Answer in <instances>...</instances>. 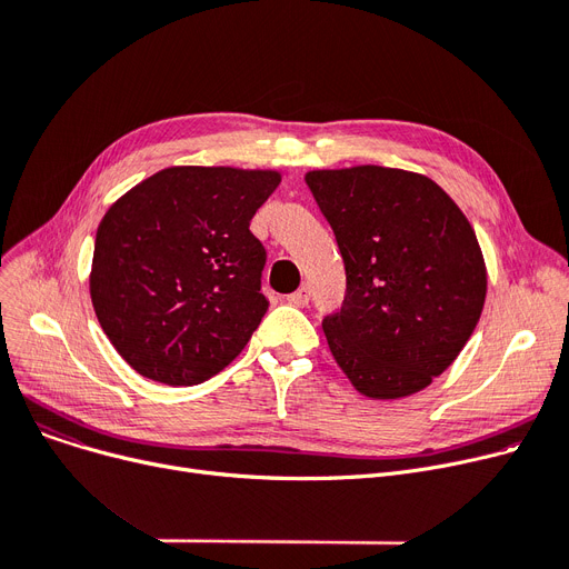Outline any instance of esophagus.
<instances>
[{"label": "esophagus", "mask_w": 569, "mask_h": 569, "mask_svg": "<svg viewBox=\"0 0 569 569\" xmlns=\"http://www.w3.org/2000/svg\"><path fill=\"white\" fill-rule=\"evenodd\" d=\"M309 300H311V290H309L307 286H302L297 292L288 295V302H290L292 307H300V309H305V307L309 305Z\"/></svg>", "instance_id": "esophagus-1"}]
</instances>
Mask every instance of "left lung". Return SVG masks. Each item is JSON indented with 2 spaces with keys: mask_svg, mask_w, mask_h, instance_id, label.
Wrapping results in <instances>:
<instances>
[{
  "mask_svg": "<svg viewBox=\"0 0 569 569\" xmlns=\"http://www.w3.org/2000/svg\"><path fill=\"white\" fill-rule=\"evenodd\" d=\"M305 179L346 267L343 307L322 320L337 365L369 399L425 390L485 309L487 267L472 226L417 172L355 166Z\"/></svg>",
  "mask_w": 569,
  "mask_h": 569,
  "instance_id": "obj_1",
  "label": "left lung"
}]
</instances>
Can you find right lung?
Returning <instances> with one entry per match:
<instances>
[{"mask_svg": "<svg viewBox=\"0 0 569 569\" xmlns=\"http://www.w3.org/2000/svg\"><path fill=\"white\" fill-rule=\"evenodd\" d=\"M277 170L174 166L142 179L99 223L89 295L140 376L198 385L244 350L267 313V260L249 230Z\"/></svg>", "mask_w": 569, "mask_h": 569, "instance_id": "1", "label": "right lung"}]
</instances>
